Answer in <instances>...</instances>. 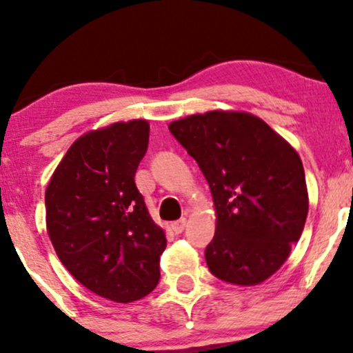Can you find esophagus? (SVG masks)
Masks as SVG:
<instances>
[{"label": "esophagus", "mask_w": 353, "mask_h": 353, "mask_svg": "<svg viewBox=\"0 0 353 353\" xmlns=\"http://www.w3.org/2000/svg\"><path fill=\"white\" fill-rule=\"evenodd\" d=\"M185 224H188V221H185V219H181V221L172 222V224H171L172 232H174V234H181L182 230L185 229Z\"/></svg>", "instance_id": "esophagus-1"}]
</instances>
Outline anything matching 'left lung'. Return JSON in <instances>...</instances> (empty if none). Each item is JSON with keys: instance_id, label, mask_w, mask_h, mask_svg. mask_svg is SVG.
I'll return each instance as SVG.
<instances>
[{"instance_id": "8db88e82", "label": "left lung", "mask_w": 353, "mask_h": 353, "mask_svg": "<svg viewBox=\"0 0 353 353\" xmlns=\"http://www.w3.org/2000/svg\"><path fill=\"white\" fill-rule=\"evenodd\" d=\"M169 131L196 159L216 208L205 247L209 270L234 285H257L289 259L309 212L297 151L261 117L208 111L172 121Z\"/></svg>"}]
</instances>
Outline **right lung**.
I'll return each instance as SVG.
<instances>
[{"label":"right lung","instance_id":"1","mask_svg":"<svg viewBox=\"0 0 353 353\" xmlns=\"http://www.w3.org/2000/svg\"><path fill=\"white\" fill-rule=\"evenodd\" d=\"M148 143L145 119L92 129L71 144L44 196L59 261L91 292L119 303L156 289L168 244L134 182Z\"/></svg>","mask_w":353,"mask_h":353}]
</instances>
